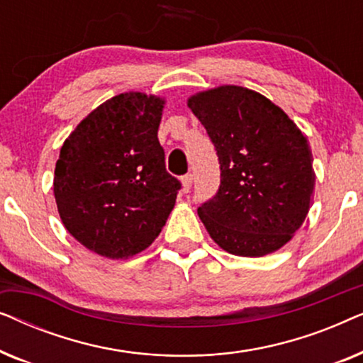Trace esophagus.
Segmentation results:
<instances>
[{"instance_id":"esophagus-1","label":"esophagus","mask_w":363,"mask_h":363,"mask_svg":"<svg viewBox=\"0 0 363 363\" xmlns=\"http://www.w3.org/2000/svg\"><path fill=\"white\" fill-rule=\"evenodd\" d=\"M191 183H193V175H190V173H188V175H185V177H182V191L183 193L190 191Z\"/></svg>"}]
</instances>
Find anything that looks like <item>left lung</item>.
Listing matches in <instances>:
<instances>
[{
    "label": "left lung",
    "instance_id": "8db88e82",
    "mask_svg": "<svg viewBox=\"0 0 363 363\" xmlns=\"http://www.w3.org/2000/svg\"><path fill=\"white\" fill-rule=\"evenodd\" d=\"M186 104L220 158V190L198 208L208 235L235 256L281 250L311 208L315 175L306 135L279 106L247 87L225 84Z\"/></svg>",
    "mask_w": 363,
    "mask_h": 363
}]
</instances>
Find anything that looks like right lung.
<instances>
[{
    "label": "right lung",
    "instance_id": "obj_1",
    "mask_svg": "<svg viewBox=\"0 0 363 363\" xmlns=\"http://www.w3.org/2000/svg\"><path fill=\"white\" fill-rule=\"evenodd\" d=\"M165 99L123 92L82 118L64 140L54 198L66 230L107 259H128L160 235L180 182L158 142Z\"/></svg>",
    "mask_w": 363,
    "mask_h": 363
}]
</instances>
